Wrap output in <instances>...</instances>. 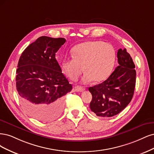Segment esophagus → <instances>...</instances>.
Returning <instances> with one entry per match:
<instances>
[{
  "mask_svg": "<svg viewBox=\"0 0 154 154\" xmlns=\"http://www.w3.org/2000/svg\"><path fill=\"white\" fill-rule=\"evenodd\" d=\"M75 91H83L85 90V88H84L82 86H75Z\"/></svg>",
  "mask_w": 154,
  "mask_h": 154,
  "instance_id": "obj_1",
  "label": "esophagus"
}]
</instances>
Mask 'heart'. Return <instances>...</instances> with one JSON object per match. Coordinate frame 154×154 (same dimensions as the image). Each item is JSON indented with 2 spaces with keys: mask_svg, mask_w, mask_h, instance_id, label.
<instances>
[{
  "mask_svg": "<svg viewBox=\"0 0 154 154\" xmlns=\"http://www.w3.org/2000/svg\"><path fill=\"white\" fill-rule=\"evenodd\" d=\"M72 54L73 57L64 59L61 68L72 81L84 72L83 82H102L110 76L115 64V48L102 41L82 43L73 48Z\"/></svg>",
  "mask_w": 154,
  "mask_h": 154,
  "instance_id": "obj_1",
  "label": "heart"
}]
</instances>
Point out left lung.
<instances>
[{"label": "left lung", "instance_id": "left-lung-1", "mask_svg": "<svg viewBox=\"0 0 154 154\" xmlns=\"http://www.w3.org/2000/svg\"><path fill=\"white\" fill-rule=\"evenodd\" d=\"M119 65L107 80L89 88L92 95L90 107L100 117H112L118 115L129 103L136 85L135 65L126 48L117 52Z\"/></svg>", "mask_w": 154, "mask_h": 154}]
</instances>
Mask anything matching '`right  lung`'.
<instances>
[{
  "label": "right lung",
  "instance_id": "obj_1",
  "mask_svg": "<svg viewBox=\"0 0 154 154\" xmlns=\"http://www.w3.org/2000/svg\"><path fill=\"white\" fill-rule=\"evenodd\" d=\"M66 39L41 36L25 49L19 59L16 86L22 105L29 115L42 122L62 112L64 96L72 90L62 73L56 53Z\"/></svg>",
  "mask_w": 154,
  "mask_h": 154
}]
</instances>
